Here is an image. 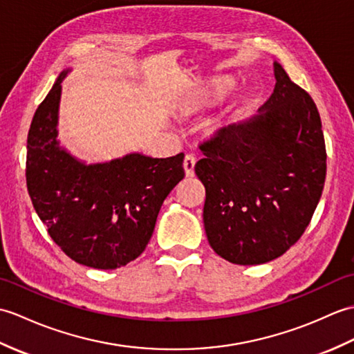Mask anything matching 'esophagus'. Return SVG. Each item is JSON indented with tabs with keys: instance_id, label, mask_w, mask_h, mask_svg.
Wrapping results in <instances>:
<instances>
[{
	"instance_id": "esophagus-1",
	"label": "esophagus",
	"mask_w": 354,
	"mask_h": 354,
	"mask_svg": "<svg viewBox=\"0 0 354 354\" xmlns=\"http://www.w3.org/2000/svg\"><path fill=\"white\" fill-rule=\"evenodd\" d=\"M195 163H197V159H195V157H194L192 154H187V156L185 157L183 168H185L186 177H194V174H195V171H194Z\"/></svg>"
}]
</instances>
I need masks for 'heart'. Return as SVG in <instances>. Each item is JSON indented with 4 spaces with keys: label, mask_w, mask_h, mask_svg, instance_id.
Here are the masks:
<instances>
[{
    "label": "heart",
    "mask_w": 354,
    "mask_h": 354,
    "mask_svg": "<svg viewBox=\"0 0 354 354\" xmlns=\"http://www.w3.org/2000/svg\"><path fill=\"white\" fill-rule=\"evenodd\" d=\"M233 83L234 82L230 77L215 78V80H212L206 88L203 89L200 98L197 100V104L204 106V104L218 103V101H221L227 93H229V91L233 88ZM245 111H247V98L242 97L230 107L229 115H227V121H225L227 125L239 121L241 118L245 115Z\"/></svg>",
    "instance_id": "heart-1"
}]
</instances>
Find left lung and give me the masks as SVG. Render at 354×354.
Returning <instances> with one entry per match:
<instances>
[{"mask_svg":"<svg viewBox=\"0 0 354 354\" xmlns=\"http://www.w3.org/2000/svg\"><path fill=\"white\" fill-rule=\"evenodd\" d=\"M270 100L250 120L200 145L195 174L206 187L204 230L236 265L274 261L301 238L326 180V144L313 100L274 62Z\"/></svg>","mask_w":354,"mask_h":354,"instance_id":"8db88e82","label":"left lung"}]
</instances>
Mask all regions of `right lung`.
<instances>
[{
  "label": "right lung",
  "mask_w": 354,
  "mask_h": 354,
  "mask_svg": "<svg viewBox=\"0 0 354 354\" xmlns=\"http://www.w3.org/2000/svg\"><path fill=\"white\" fill-rule=\"evenodd\" d=\"M37 107L27 139V189L36 214L62 251L77 263L115 270L145 250L165 198L185 177L183 157L130 153L84 163L57 139L62 82Z\"/></svg>",
  "instance_id": "right-lung-1"
}]
</instances>
